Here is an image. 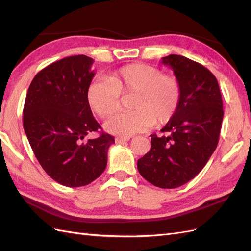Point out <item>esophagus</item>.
Instances as JSON below:
<instances>
[{
  "label": "esophagus",
  "instance_id": "obj_1",
  "mask_svg": "<svg viewBox=\"0 0 251 251\" xmlns=\"http://www.w3.org/2000/svg\"><path fill=\"white\" fill-rule=\"evenodd\" d=\"M129 139L130 138L128 137V138H115V142L116 143H124V142H126V141H129Z\"/></svg>",
  "mask_w": 251,
  "mask_h": 251
}]
</instances>
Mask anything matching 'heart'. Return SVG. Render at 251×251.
<instances>
[{
    "instance_id": "heart-1",
    "label": "heart",
    "mask_w": 251,
    "mask_h": 251,
    "mask_svg": "<svg viewBox=\"0 0 251 251\" xmlns=\"http://www.w3.org/2000/svg\"><path fill=\"white\" fill-rule=\"evenodd\" d=\"M121 94L131 95V111L114 115L105 123L113 135L129 137L154 125H164L177 113L182 88L177 76L163 74L158 68L146 63L122 67L109 78L99 77L89 84L87 100L100 117H109L120 109Z\"/></svg>"
}]
</instances>
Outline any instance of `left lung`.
<instances>
[{
  "instance_id": "1",
  "label": "left lung",
  "mask_w": 251,
  "mask_h": 251,
  "mask_svg": "<svg viewBox=\"0 0 251 251\" xmlns=\"http://www.w3.org/2000/svg\"><path fill=\"white\" fill-rule=\"evenodd\" d=\"M182 88L177 113L151 135V149L138 159L140 175L153 185L175 189L189 182L204 168L219 141L223 119L222 97L215 77L201 63L180 55L162 58Z\"/></svg>"
}]
</instances>
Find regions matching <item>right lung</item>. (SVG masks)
<instances>
[{
  "mask_svg": "<svg viewBox=\"0 0 251 251\" xmlns=\"http://www.w3.org/2000/svg\"><path fill=\"white\" fill-rule=\"evenodd\" d=\"M94 60L85 55L66 57L41 70L31 82L24 106V129L41 166L51 179L76 188L104 172L114 137L101 126L87 100L95 75Z\"/></svg>",
  "mask_w": 251,
  "mask_h": 251,
  "instance_id": "right-lung-1",
  "label": "right lung"
}]
</instances>
